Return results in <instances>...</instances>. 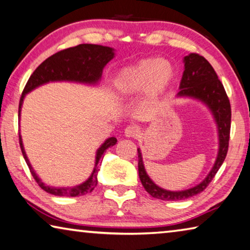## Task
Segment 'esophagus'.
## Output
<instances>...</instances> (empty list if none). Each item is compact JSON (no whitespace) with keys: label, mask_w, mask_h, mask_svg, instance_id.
<instances>
[{"label":"esophagus","mask_w":250,"mask_h":250,"mask_svg":"<svg viewBox=\"0 0 250 250\" xmlns=\"http://www.w3.org/2000/svg\"><path fill=\"white\" fill-rule=\"evenodd\" d=\"M125 133L126 137L129 138H134L137 137L138 134L140 133V128L136 125H128L125 130Z\"/></svg>","instance_id":"34e87169"}]
</instances>
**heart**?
<instances>
[{"label":"heart","mask_w":250,"mask_h":250,"mask_svg":"<svg viewBox=\"0 0 250 250\" xmlns=\"http://www.w3.org/2000/svg\"><path fill=\"white\" fill-rule=\"evenodd\" d=\"M175 73V66L169 60L145 59L119 73L117 88L125 96H132L146 89V99L154 101L171 84Z\"/></svg>","instance_id":"b5f03b06"}]
</instances>
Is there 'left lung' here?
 I'll return each mask as SVG.
<instances>
[{
  "label": "left lung",
  "mask_w": 250,
  "mask_h": 250,
  "mask_svg": "<svg viewBox=\"0 0 250 250\" xmlns=\"http://www.w3.org/2000/svg\"><path fill=\"white\" fill-rule=\"evenodd\" d=\"M185 71L182 74L180 82V91L178 97H191L199 99L211 110L213 117L216 119L219 130V151L211 171L207 178L196 187L190 188L184 191H168L157 185L146 175L140 150L138 149V170L139 178L146 191L150 196L157 199L176 201L187 199L198 193L203 192L208 187L213 177L223 165L226 156H227L229 136H230V124H231V108L227 93H226L223 83L218 79L215 70L204 57L198 53H191L185 57Z\"/></svg>",
  "instance_id": "left-lung-1"
}]
</instances>
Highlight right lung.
Listing matches in <instances>:
<instances>
[{
  "label": "right lung",
  "mask_w": 250,
  "mask_h": 250,
  "mask_svg": "<svg viewBox=\"0 0 250 250\" xmlns=\"http://www.w3.org/2000/svg\"><path fill=\"white\" fill-rule=\"evenodd\" d=\"M113 50L109 46H102L97 44H79L77 46L69 47V49L59 51L45 61H43L34 72L31 74L29 80L23 89L21 99L19 104V116L21 111V105L24 96L31 90L49 81H77L84 83H97L102 75V70L111 59L113 58ZM19 142L21 146L22 154L24 157L27 166L34 180L44 191L54 196H66L78 197L86 195L96 188L98 184L97 179V165L101 161L104 153L109 146L116 145L117 139L111 137L106 140L100 148H99L96 157V168L92 175L82 185L73 188H54L45 186L35 175L32 167H31L29 159H27L24 148L22 145L21 136L19 134Z\"/></svg>",
  "instance_id": "1"
}]
</instances>
